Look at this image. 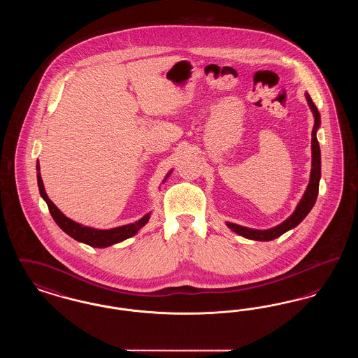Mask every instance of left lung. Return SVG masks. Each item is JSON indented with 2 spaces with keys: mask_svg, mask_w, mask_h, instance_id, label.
Masks as SVG:
<instances>
[{
  "mask_svg": "<svg viewBox=\"0 0 358 358\" xmlns=\"http://www.w3.org/2000/svg\"><path fill=\"white\" fill-rule=\"evenodd\" d=\"M306 99L313 114H314V127H313V133H311V171H310V181L307 185L306 192L302 197V200L299 201V204L296 205V209L294 210V213L289 216L287 220L273 227L271 229H251L247 227H241L234 222H227V225L234 231L238 234L240 236L251 238V240H257V241H270L273 238L282 236L285 232H287L289 229L295 228L299 222H302L308 212L311 210V208L317 201V196H318V187H320V178H321V150H320V143L317 139V130L321 124V115L318 113L317 106L311 101L310 95L306 92Z\"/></svg>",
  "mask_w": 358,
  "mask_h": 358,
  "instance_id": "1",
  "label": "left lung"
}]
</instances>
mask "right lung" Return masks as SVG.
<instances>
[{
	"label": "right lung",
	"mask_w": 358,
	"mask_h": 358,
	"mask_svg": "<svg viewBox=\"0 0 358 358\" xmlns=\"http://www.w3.org/2000/svg\"><path fill=\"white\" fill-rule=\"evenodd\" d=\"M36 169L38 171L37 173V184H38L40 194H41V197L45 200V203L48 205V209L51 212L53 220L69 236L78 240V241H80V243H85V244H88L91 247H96V248H104V247L117 244V243H120V241H123L126 238L134 236L136 232L146 222H149V219H150V213H148V215H145L141 220H138L136 222L122 225V227L113 228V229H95V228H91V227H85V225H82L79 222L71 220L67 216H64L59 210V208L52 203L50 197L45 193V189H44V184H43V180H41V176H40V165H38V162H37Z\"/></svg>",
	"instance_id": "add662e5"
}]
</instances>
